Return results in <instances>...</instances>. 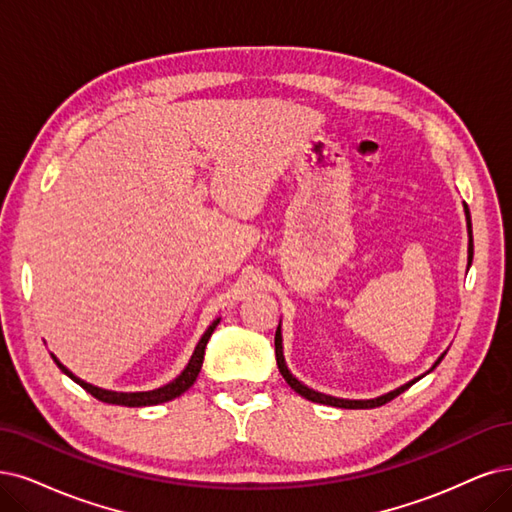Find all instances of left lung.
Returning a JSON list of instances; mask_svg holds the SVG:
<instances>
[{
    "label": "left lung",
    "mask_w": 512,
    "mask_h": 512,
    "mask_svg": "<svg viewBox=\"0 0 512 512\" xmlns=\"http://www.w3.org/2000/svg\"><path fill=\"white\" fill-rule=\"evenodd\" d=\"M464 213H466V227H468V268H470V263H472V223H470V213H468V206H466V204H464ZM274 346H276V363H278V369H280L282 377H285V382H287L297 394H301V396H304V399H308V401H312V403L331 405V407H342V409H373V407L386 405L388 401L394 399V396H399L401 392H405V390L415 382V380H413V382H409V384H405V386H401V388H396V390H392V392H388V394H382V396H377V399H369V401L335 399V396L320 394V392H316V390L304 386V384H301V382L297 380V377H293V373L289 371V367H287V363H285V354H282V331H280V323H278V329H276ZM443 356H445V354H443ZM443 356L437 358V363L432 365V369L443 361ZM432 369H430V371H432ZM430 371H428V373H430ZM418 380H420V377H418Z\"/></svg>",
    "instance_id": "8db88e82"
}]
</instances>
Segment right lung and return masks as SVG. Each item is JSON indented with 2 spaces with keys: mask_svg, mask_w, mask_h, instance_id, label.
Returning <instances> with one entry per match:
<instances>
[{
  "mask_svg": "<svg viewBox=\"0 0 512 512\" xmlns=\"http://www.w3.org/2000/svg\"><path fill=\"white\" fill-rule=\"evenodd\" d=\"M219 320H221V318L213 320L211 327H208V329L204 331V335L200 337V342L196 344L194 354H192V358H189V363L185 365V369L175 377L173 382H168L166 386H160V388H156V390H147V392H113V390H103V388H97V386H92V384L80 380L78 375H73L54 354H52V358H54L56 367H59L65 375H69L75 384H80L86 392H90V394L94 396V399H99V401H103V403H109V405H124V407L160 405V403L177 399V396H181L185 390H189V388L194 386L196 377H198V373H200V369H202L204 348H206V344H208V339H211L215 327L219 325Z\"/></svg>",
  "mask_w": 512,
  "mask_h": 512,
  "instance_id": "right-lung-1",
  "label": "right lung"
}]
</instances>
